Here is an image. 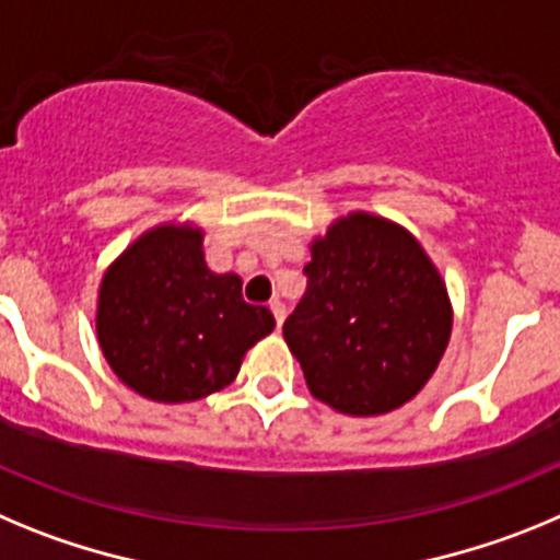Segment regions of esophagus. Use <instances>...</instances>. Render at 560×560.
<instances>
[{"label": "esophagus", "instance_id": "esophagus-1", "mask_svg": "<svg viewBox=\"0 0 560 560\" xmlns=\"http://www.w3.org/2000/svg\"><path fill=\"white\" fill-rule=\"evenodd\" d=\"M270 312H273V317H276V326L281 329V324H284V317H287V306L281 304L279 299H273L270 301Z\"/></svg>", "mask_w": 560, "mask_h": 560}]
</instances>
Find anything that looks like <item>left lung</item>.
Wrapping results in <instances>:
<instances>
[{"mask_svg":"<svg viewBox=\"0 0 560 560\" xmlns=\"http://www.w3.org/2000/svg\"><path fill=\"white\" fill-rule=\"evenodd\" d=\"M304 276L284 340L312 396L346 416L410 401L452 335L446 284L416 236L357 211L312 243Z\"/></svg>","mask_w":560,"mask_h":560,"instance_id":"left-lung-1","label":"left lung"}]
</instances>
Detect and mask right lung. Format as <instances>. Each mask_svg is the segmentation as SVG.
Listing matches in <instances>:
<instances>
[{"label": "right lung", "mask_w": 560, "mask_h": 560, "mask_svg": "<svg viewBox=\"0 0 560 560\" xmlns=\"http://www.w3.org/2000/svg\"><path fill=\"white\" fill-rule=\"evenodd\" d=\"M276 326L243 299L236 273H211L203 231L159 225L103 276L97 337L114 374L153 401H195L231 385L245 351Z\"/></svg>", "instance_id": "1"}]
</instances>
